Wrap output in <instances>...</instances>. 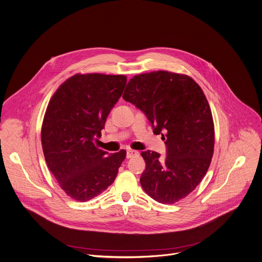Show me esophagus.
Instances as JSON below:
<instances>
[{
  "label": "esophagus",
  "mask_w": 262,
  "mask_h": 262,
  "mask_svg": "<svg viewBox=\"0 0 262 262\" xmlns=\"http://www.w3.org/2000/svg\"><path fill=\"white\" fill-rule=\"evenodd\" d=\"M138 155H139V151H137V150H134V149H128L127 150V158L128 159L134 158V157H137Z\"/></svg>",
  "instance_id": "obj_1"
}]
</instances>
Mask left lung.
Here are the masks:
<instances>
[{
  "label": "left lung",
  "mask_w": 262,
  "mask_h": 262,
  "mask_svg": "<svg viewBox=\"0 0 262 262\" xmlns=\"http://www.w3.org/2000/svg\"><path fill=\"white\" fill-rule=\"evenodd\" d=\"M123 98L144 113L166 144L165 158L141 151L142 189L160 203L180 201L201 182L214 154V121L201 88L186 74L154 71L132 77Z\"/></svg>",
  "instance_id": "obj_1"
}]
</instances>
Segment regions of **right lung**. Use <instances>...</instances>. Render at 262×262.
I'll use <instances>...</instances> for the list:
<instances>
[{
  "mask_svg": "<svg viewBox=\"0 0 262 262\" xmlns=\"http://www.w3.org/2000/svg\"><path fill=\"white\" fill-rule=\"evenodd\" d=\"M126 82L125 75L75 74L48 103L41 129L44 158L62 190L77 201L106 190L126 158L125 149L108 156L95 144Z\"/></svg>",
  "mask_w": 262,
  "mask_h": 262,
  "instance_id": "1",
  "label": "right lung"
}]
</instances>
